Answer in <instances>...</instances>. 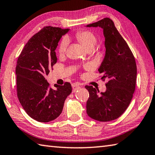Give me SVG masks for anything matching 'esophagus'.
I'll use <instances>...</instances> for the list:
<instances>
[{
    "instance_id": "obj_1",
    "label": "esophagus",
    "mask_w": 155,
    "mask_h": 155,
    "mask_svg": "<svg viewBox=\"0 0 155 155\" xmlns=\"http://www.w3.org/2000/svg\"><path fill=\"white\" fill-rule=\"evenodd\" d=\"M72 87H73V92H76L77 90H78V89H80V84H78V83H74V84H72Z\"/></svg>"
}]
</instances>
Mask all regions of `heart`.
<instances>
[{
	"instance_id": "obj_1",
	"label": "heart",
	"mask_w": 155,
	"mask_h": 155,
	"mask_svg": "<svg viewBox=\"0 0 155 155\" xmlns=\"http://www.w3.org/2000/svg\"><path fill=\"white\" fill-rule=\"evenodd\" d=\"M75 38H76L78 41L86 49V51L89 50L90 48H94L96 45V37L92 32L89 31H79L75 34ZM68 43L69 40L67 38H64L61 40L59 47V52L60 54H63L66 51Z\"/></svg>"
}]
</instances>
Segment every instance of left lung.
I'll list each match as a JSON object with an SVG mask.
<instances>
[{"label":"left lung","mask_w":155,"mask_h":155,"mask_svg":"<svg viewBox=\"0 0 155 155\" xmlns=\"http://www.w3.org/2000/svg\"><path fill=\"white\" fill-rule=\"evenodd\" d=\"M86 26L103 29L106 51L98 71L103 75L102 80H108L104 92L85 86L90 94L86 112L96 121L115 120L125 112L133 97L137 78L136 61L111 19L104 18Z\"/></svg>","instance_id":"1"}]
</instances>
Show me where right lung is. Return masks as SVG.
Returning a JSON list of instances; mask_svg holds the SVG:
<instances>
[{
    "instance_id": "right-lung-1",
    "label": "right lung",
    "mask_w": 155,
    "mask_h": 155,
    "mask_svg": "<svg viewBox=\"0 0 155 155\" xmlns=\"http://www.w3.org/2000/svg\"><path fill=\"white\" fill-rule=\"evenodd\" d=\"M69 29L47 26L34 35L26 43L18 57L15 69L19 101L28 115L39 122L54 120L62 113L71 86L49 87L46 80L57 61L55 50L61 37Z\"/></svg>"
}]
</instances>
